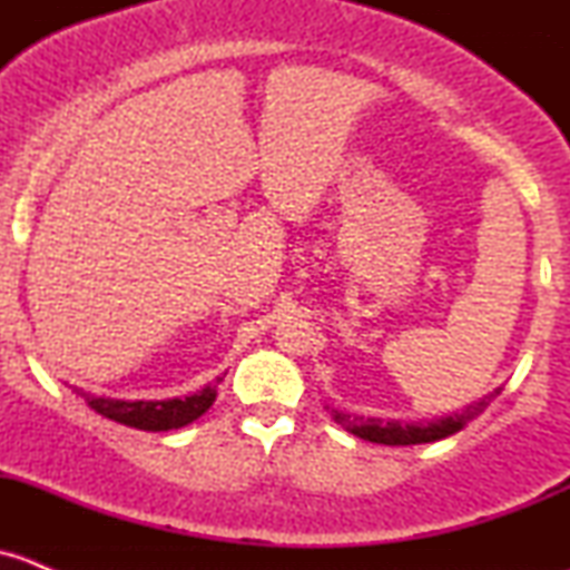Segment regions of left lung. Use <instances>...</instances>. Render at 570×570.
<instances>
[{"instance_id": "8db88e82", "label": "left lung", "mask_w": 570, "mask_h": 570, "mask_svg": "<svg viewBox=\"0 0 570 570\" xmlns=\"http://www.w3.org/2000/svg\"><path fill=\"white\" fill-rule=\"evenodd\" d=\"M499 392H502V389H497V392L482 396L476 405H469L463 413H452V416L435 419V422H428V424L381 422V419L350 416V413H342V411H331V413H333V419H336V424H342L344 430H350V433L358 435V439L372 441V444H386V446L430 444V441H441V439H446V435L463 430L471 419L480 416V413L491 405V400Z\"/></svg>"}]
</instances>
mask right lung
Segmentation results:
<instances>
[{
	"mask_svg": "<svg viewBox=\"0 0 570 570\" xmlns=\"http://www.w3.org/2000/svg\"><path fill=\"white\" fill-rule=\"evenodd\" d=\"M223 377H217L220 383ZM217 383H209L200 392L189 396H174V400H105V396H85L88 405L94 407L101 416L112 419V422L126 424V428L137 430H151V433H163V430H178L184 424L195 422L200 413H206L212 407L217 396Z\"/></svg>",
	"mask_w": 570,
	"mask_h": 570,
	"instance_id": "obj_1",
	"label": "right lung"
}]
</instances>
